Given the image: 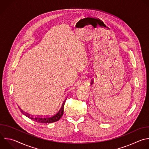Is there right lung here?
<instances>
[{
  "label": "right lung",
  "mask_w": 149,
  "mask_h": 149,
  "mask_svg": "<svg viewBox=\"0 0 149 149\" xmlns=\"http://www.w3.org/2000/svg\"><path fill=\"white\" fill-rule=\"evenodd\" d=\"M67 98L65 100V101L63 102V104L60 108V109L56 113L53 115V116H31L29 114L25 113L23 111H21V112L24 115L28 117L30 119L33 120V121L37 122L38 123H53L55 122H57L60 119V118L62 117L64 113V107L65 102V101Z\"/></svg>",
  "instance_id": "add662e5"
}]
</instances>
